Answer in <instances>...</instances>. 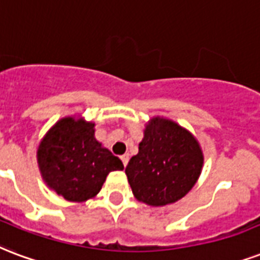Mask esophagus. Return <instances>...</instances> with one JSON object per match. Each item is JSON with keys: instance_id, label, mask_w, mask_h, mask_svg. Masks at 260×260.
<instances>
[{"instance_id": "34e87169", "label": "esophagus", "mask_w": 260, "mask_h": 260, "mask_svg": "<svg viewBox=\"0 0 260 260\" xmlns=\"http://www.w3.org/2000/svg\"><path fill=\"white\" fill-rule=\"evenodd\" d=\"M121 161L122 164H124V166L128 165V161H129V154H124V155H121Z\"/></svg>"}]
</instances>
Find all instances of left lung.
<instances>
[{"instance_id": "obj_1", "label": "left lung", "mask_w": 260, "mask_h": 260, "mask_svg": "<svg viewBox=\"0 0 260 260\" xmlns=\"http://www.w3.org/2000/svg\"><path fill=\"white\" fill-rule=\"evenodd\" d=\"M202 166L203 154L196 139L176 122L156 117L146 126L125 173L138 201L165 206L191 191Z\"/></svg>"}]
</instances>
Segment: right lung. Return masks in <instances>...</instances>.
<instances>
[{
    "mask_svg": "<svg viewBox=\"0 0 260 260\" xmlns=\"http://www.w3.org/2000/svg\"><path fill=\"white\" fill-rule=\"evenodd\" d=\"M94 124L72 117L62 118L43 138L38 165L43 180L69 202L94 198L106 176L124 165L94 138Z\"/></svg>",
    "mask_w": 260,
    "mask_h": 260,
    "instance_id": "obj_1",
    "label": "right lung"
}]
</instances>
